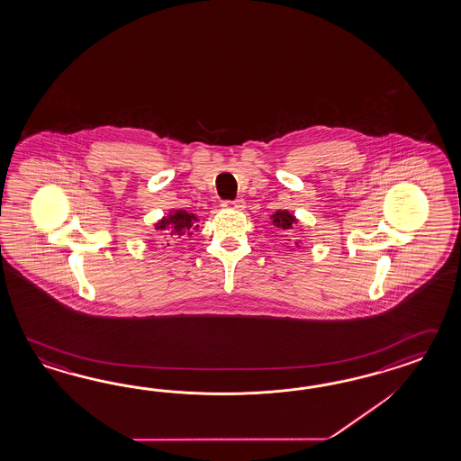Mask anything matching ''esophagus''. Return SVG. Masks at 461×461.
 Instances as JSON below:
<instances>
[{
	"label": "esophagus",
	"instance_id": "1",
	"mask_svg": "<svg viewBox=\"0 0 461 461\" xmlns=\"http://www.w3.org/2000/svg\"><path fill=\"white\" fill-rule=\"evenodd\" d=\"M223 206L230 208V210H245L247 203H245L243 198H238L235 202H223Z\"/></svg>",
	"mask_w": 461,
	"mask_h": 461
}]
</instances>
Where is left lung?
<instances>
[{"mask_svg":"<svg viewBox=\"0 0 461 461\" xmlns=\"http://www.w3.org/2000/svg\"><path fill=\"white\" fill-rule=\"evenodd\" d=\"M271 223L270 225L276 230V231H280V233H285L283 236H286V233L293 230V226L298 223V220H296V216H293L290 212H286V210H278L276 213H273L270 216ZM300 240H296L294 241V245L296 247H300Z\"/></svg>","mask_w":461,"mask_h":461,"instance_id":"left-lung-1","label":"left lung"}]
</instances>
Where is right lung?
I'll return each mask as SVG.
<instances>
[{
  "instance_id": "right-lung-1",
  "label": "right lung",
  "mask_w": 461,
  "mask_h": 461,
  "mask_svg": "<svg viewBox=\"0 0 461 461\" xmlns=\"http://www.w3.org/2000/svg\"><path fill=\"white\" fill-rule=\"evenodd\" d=\"M198 216L194 213H188L186 210H171L168 216H163L158 223H155V230L167 231V235L173 240L181 236L193 235V230H198Z\"/></svg>"
}]
</instances>
